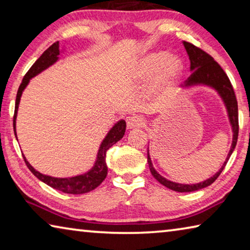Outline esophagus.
Listing matches in <instances>:
<instances>
[{
	"mask_svg": "<svg viewBox=\"0 0 250 250\" xmlns=\"http://www.w3.org/2000/svg\"><path fill=\"white\" fill-rule=\"evenodd\" d=\"M143 125H145V119L140 116H132L126 119V126L130 130L141 128Z\"/></svg>",
	"mask_w": 250,
	"mask_h": 250,
	"instance_id": "1",
	"label": "esophagus"
}]
</instances>
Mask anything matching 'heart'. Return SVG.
<instances>
[{"label":"heart","instance_id":"1","mask_svg":"<svg viewBox=\"0 0 250 250\" xmlns=\"http://www.w3.org/2000/svg\"><path fill=\"white\" fill-rule=\"evenodd\" d=\"M183 73L184 62L180 57L159 50L138 58L129 70V78L132 82L142 83L154 77L149 96L161 98L176 86Z\"/></svg>","mask_w":250,"mask_h":250}]
</instances>
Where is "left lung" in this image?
Returning <instances> with one entry per match:
<instances>
[{
  "label": "left lung",
  "mask_w": 250,
  "mask_h": 250,
  "mask_svg": "<svg viewBox=\"0 0 250 250\" xmlns=\"http://www.w3.org/2000/svg\"><path fill=\"white\" fill-rule=\"evenodd\" d=\"M183 45L186 49V53L188 55L189 62H191V71L192 74L189 77L185 80V82L181 84L183 88H189L193 86H207L213 88L214 90L217 91V94L221 97L222 100L225 104V107L227 109L228 119H229L231 130H232V142L230 150L228 152L227 158L225 162L223 163V167L219 168L217 173L203 182L196 184H181L176 183V182H172L170 180H167L166 177L160 175L158 172L155 171L152 164V161L149 154V149H147V163H149V167L151 171V174L154 176V179L160 182L161 184L166 186V188L172 189V191L180 192V193H188V192H194L202 189L204 188L209 186L211 183H214L215 180L221 175L222 171L227 164V161L229 160L232 151L235 150L237 139H238V105H237L236 96L234 92V88H232L229 78L227 77L225 71L223 70L218 62L214 61V58L205 53L204 50L196 47L193 44L188 43V42H183Z\"/></svg>",
  "instance_id": "8db88e82"
}]
</instances>
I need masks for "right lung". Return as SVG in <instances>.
<instances>
[{
  "label": "right lung",
  "mask_w": 250,
  "mask_h": 250,
  "mask_svg": "<svg viewBox=\"0 0 250 250\" xmlns=\"http://www.w3.org/2000/svg\"><path fill=\"white\" fill-rule=\"evenodd\" d=\"M61 54L59 50V43L56 42L52 46L45 50L42 54V56L34 62V65L29 68V70L24 76L22 80V83L20 84L18 95H16V101H15V111H14V118H13V126H14V133L16 135V116H18V110L21 97L25 88L33 77H35L36 75H39L42 71L47 69L49 66H52L58 61V55ZM125 121L121 119L115 124L111 129L109 130V132L105 135L104 139L101 142L99 146L98 154H97V160L89 171L83 173V174L71 176V177H54L49 175L42 174L39 171H36L31 164L28 163L26 158L23 155L25 163H26L27 167L29 168L34 175H35L40 181L44 182L45 184H47L50 188L55 189H58L62 193L67 194H83L88 193L95 189L97 186H99L103 181L105 179L108 173L107 163H105V155H107V151L115 143H117L119 140H121L122 137L125 135Z\"/></svg>",
  "instance_id": "add662e5"
}]
</instances>
